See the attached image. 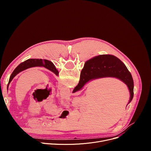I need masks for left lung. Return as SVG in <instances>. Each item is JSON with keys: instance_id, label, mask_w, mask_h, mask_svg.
<instances>
[{"instance_id": "1", "label": "left lung", "mask_w": 151, "mask_h": 151, "mask_svg": "<svg viewBox=\"0 0 151 151\" xmlns=\"http://www.w3.org/2000/svg\"><path fill=\"white\" fill-rule=\"evenodd\" d=\"M44 67L47 68V69L51 70V72H54L56 75H58V72L56 69L55 66L53 64V63L48 61L47 60H42V59H29L23 63H21L19 65L15 68V69L14 70V72L12 73L9 82L7 86V89H8V86L12 80V79L20 72H22L27 69L33 68V67Z\"/></svg>"}]
</instances>
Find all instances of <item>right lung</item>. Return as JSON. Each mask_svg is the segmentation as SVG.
<instances>
[{"instance_id": "add662e5", "label": "right lung", "mask_w": 151, "mask_h": 151, "mask_svg": "<svg viewBox=\"0 0 151 151\" xmlns=\"http://www.w3.org/2000/svg\"><path fill=\"white\" fill-rule=\"evenodd\" d=\"M104 77L116 78L127 85L130 93V103L134 96V82L132 76L125 64L117 57L112 55L95 57L85 63L81 72L80 81L73 93L81 90L89 81Z\"/></svg>"}]
</instances>
